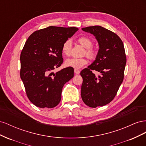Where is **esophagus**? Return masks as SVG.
I'll return each instance as SVG.
<instances>
[{
	"label": "esophagus",
	"instance_id": "esophagus-1",
	"mask_svg": "<svg viewBox=\"0 0 146 146\" xmlns=\"http://www.w3.org/2000/svg\"><path fill=\"white\" fill-rule=\"evenodd\" d=\"M74 72L76 74H80V71L78 69H74Z\"/></svg>",
	"mask_w": 146,
	"mask_h": 146
}]
</instances>
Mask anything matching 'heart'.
<instances>
[{
  "label": "heart",
  "instance_id": "b5f03b06",
  "mask_svg": "<svg viewBox=\"0 0 146 146\" xmlns=\"http://www.w3.org/2000/svg\"><path fill=\"white\" fill-rule=\"evenodd\" d=\"M78 43L86 48L84 54H86L88 58L90 60H95L98 56V52L96 49L92 47L93 42L91 39L86 36H81L77 39ZM72 50V41L70 39H68L64 41L61 47V51L63 54L69 56L71 54ZM88 63V60L85 57L83 58H71L66 60L65 61V64L66 66L70 68H74L75 69H78L82 68L83 66Z\"/></svg>",
  "mask_w": 146,
  "mask_h": 146
}]
</instances>
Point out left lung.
I'll use <instances>...</instances> for the list:
<instances>
[{"mask_svg":"<svg viewBox=\"0 0 146 146\" xmlns=\"http://www.w3.org/2000/svg\"><path fill=\"white\" fill-rule=\"evenodd\" d=\"M82 29L93 35L99 46L94 62L80 72L82 99L90 107H102L113 100L123 82L127 61L124 46L116 33L101 26ZM93 70L100 76H96Z\"/></svg>","mask_w":146,"mask_h":146,"instance_id":"1","label":"left lung"}]
</instances>
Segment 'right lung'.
Listing matches in <instances>:
<instances>
[{
	"label": "right lung",
	"instance_id": "1",
	"mask_svg": "<svg viewBox=\"0 0 146 146\" xmlns=\"http://www.w3.org/2000/svg\"><path fill=\"white\" fill-rule=\"evenodd\" d=\"M76 27L49 26L28 38L20 56V76L30 101L39 108H52L61 99L64 84L74 77V69L52 70L63 62L61 47L78 30Z\"/></svg>",
	"mask_w": 146,
	"mask_h": 146
}]
</instances>
